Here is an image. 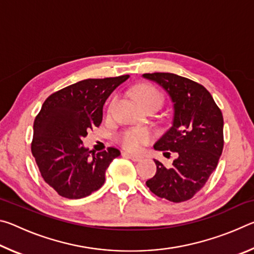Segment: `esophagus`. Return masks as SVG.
<instances>
[{"label": "esophagus", "mask_w": 254, "mask_h": 254, "mask_svg": "<svg viewBox=\"0 0 254 254\" xmlns=\"http://www.w3.org/2000/svg\"><path fill=\"white\" fill-rule=\"evenodd\" d=\"M124 156H127L128 158L131 159L132 161H134V162H137V161H141L142 160V157L141 156H137V154H132V153H127V152H124L123 153Z\"/></svg>", "instance_id": "1"}]
</instances>
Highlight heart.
Returning <instances> with one entry per match:
<instances>
[{
    "mask_svg": "<svg viewBox=\"0 0 254 254\" xmlns=\"http://www.w3.org/2000/svg\"><path fill=\"white\" fill-rule=\"evenodd\" d=\"M135 100L139 102L140 105L145 106L149 104H159L162 103V95L156 87L150 85H141L137 87L134 93ZM115 103V98L110 104V110L113 107ZM152 139V134L148 128L144 127H133L126 130L120 135V142L124 148L130 150V151H137L143 144L148 143Z\"/></svg>",
    "mask_w": 254,
    "mask_h": 254,
    "instance_id": "heart-1",
    "label": "heart"
}]
</instances>
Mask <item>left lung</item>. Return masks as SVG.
<instances>
[{"label":"left lung","instance_id":"1","mask_svg":"<svg viewBox=\"0 0 254 254\" xmlns=\"http://www.w3.org/2000/svg\"><path fill=\"white\" fill-rule=\"evenodd\" d=\"M168 94L171 127L154 143L159 151L177 152L171 167L154 160L157 173L147 180L154 195L174 203L190 199L216 168L223 150V115L204 86L170 72L143 74Z\"/></svg>","mask_w":254,"mask_h":254}]
</instances>
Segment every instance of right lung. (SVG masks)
I'll use <instances>...</instances> for the list:
<instances>
[{"mask_svg": "<svg viewBox=\"0 0 254 254\" xmlns=\"http://www.w3.org/2000/svg\"><path fill=\"white\" fill-rule=\"evenodd\" d=\"M128 75L84 79L47 98L33 123L31 151L42 178L60 196L78 199L100 189L105 171L120 151L95 153L81 139L100 127L103 105Z\"/></svg>", "mask_w": 254, "mask_h": 254, "instance_id": "right-lung-1", "label": "right lung"}]
</instances>
